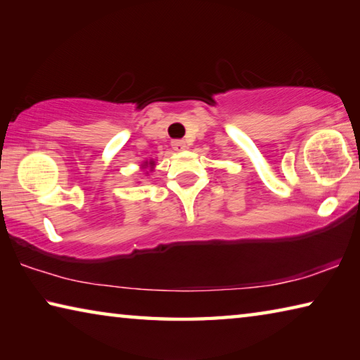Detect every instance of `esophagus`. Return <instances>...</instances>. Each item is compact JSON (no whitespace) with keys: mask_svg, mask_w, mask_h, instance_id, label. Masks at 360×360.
<instances>
[{"mask_svg":"<svg viewBox=\"0 0 360 360\" xmlns=\"http://www.w3.org/2000/svg\"><path fill=\"white\" fill-rule=\"evenodd\" d=\"M172 148L176 152H182L187 149V144H186V141H182V139H174V141H172Z\"/></svg>","mask_w":360,"mask_h":360,"instance_id":"obj_1","label":"esophagus"}]
</instances>
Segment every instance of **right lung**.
<instances>
[{"label": "right lung", "instance_id": "1", "mask_svg": "<svg viewBox=\"0 0 360 360\" xmlns=\"http://www.w3.org/2000/svg\"><path fill=\"white\" fill-rule=\"evenodd\" d=\"M154 168H155V160H146L141 163V169H144L146 174L154 172Z\"/></svg>", "mask_w": 360, "mask_h": 360}]
</instances>
